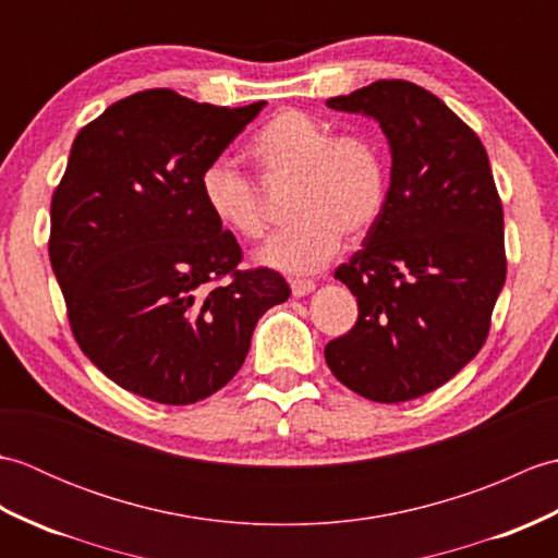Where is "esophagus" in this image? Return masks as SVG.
<instances>
[{"instance_id": "esophagus-1", "label": "esophagus", "mask_w": 558, "mask_h": 558, "mask_svg": "<svg viewBox=\"0 0 558 558\" xmlns=\"http://www.w3.org/2000/svg\"><path fill=\"white\" fill-rule=\"evenodd\" d=\"M290 288L294 298H306V294H312L316 290V282L314 280H290Z\"/></svg>"}]
</instances>
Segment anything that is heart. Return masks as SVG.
Masks as SVG:
<instances>
[{
  "instance_id": "1",
  "label": "heart",
  "mask_w": 558,
  "mask_h": 558,
  "mask_svg": "<svg viewBox=\"0 0 558 558\" xmlns=\"http://www.w3.org/2000/svg\"><path fill=\"white\" fill-rule=\"evenodd\" d=\"M248 158L266 182H292L286 230L258 248L260 266L290 276L322 270L342 244L369 232L388 201V165L366 134H336L328 122L282 110L258 129ZM201 198L220 228L242 240L266 232L258 186L228 160L208 162L198 180Z\"/></svg>"
}]
</instances>
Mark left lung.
<instances>
[{"instance_id":"left-lung-1","label":"left lung","mask_w":558,"mask_h":558,"mask_svg":"<svg viewBox=\"0 0 558 558\" xmlns=\"http://www.w3.org/2000/svg\"><path fill=\"white\" fill-rule=\"evenodd\" d=\"M372 117L388 138L381 218L336 278L357 324L324 354L342 386L405 402L450 381L482 350L506 282L504 208L477 134L410 81H376L326 100Z\"/></svg>"}]
</instances>
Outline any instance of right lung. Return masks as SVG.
Instances as JSON below:
<instances>
[{
	"mask_svg": "<svg viewBox=\"0 0 558 558\" xmlns=\"http://www.w3.org/2000/svg\"><path fill=\"white\" fill-rule=\"evenodd\" d=\"M153 88L78 132L50 206V264L83 354L132 393L192 405L240 372L256 322L290 298L204 206L198 180L264 110ZM225 275V287L211 282Z\"/></svg>",
	"mask_w": 558,
	"mask_h": 558,
	"instance_id": "add662e5",
	"label": "right lung"
}]
</instances>
